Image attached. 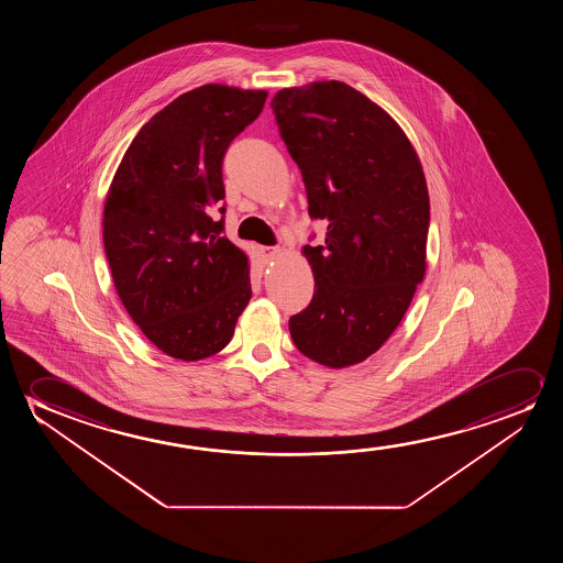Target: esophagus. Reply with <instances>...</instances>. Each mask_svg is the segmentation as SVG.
<instances>
[{"label":"esophagus","instance_id":"esophagus-1","mask_svg":"<svg viewBox=\"0 0 563 563\" xmlns=\"http://www.w3.org/2000/svg\"><path fill=\"white\" fill-rule=\"evenodd\" d=\"M278 254H280V250H278V247H273V246L262 247L263 260H265V262H267V263L273 262V260H277Z\"/></svg>","mask_w":563,"mask_h":563}]
</instances>
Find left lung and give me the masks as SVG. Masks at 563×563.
<instances>
[{"label": "left lung", "mask_w": 563, "mask_h": 563, "mask_svg": "<svg viewBox=\"0 0 563 563\" xmlns=\"http://www.w3.org/2000/svg\"><path fill=\"white\" fill-rule=\"evenodd\" d=\"M271 108L327 223L303 246L316 294L290 317L301 354L331 369L362 363L390 339L427 269L429 190L416 147L375 101L339 80L283 88Z\"/></svg>", "instance_id": "1"}]
</instances>
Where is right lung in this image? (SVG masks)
<instances>
[{"label":"right lung","mask_w":563,"mask_h":563,"mask_svg":"<svg viewBox=\"0 0 563 563\" xmlns=\"http://www.w3.org/2000/svg\"><path fill=\"white\" fill-rule=\"evenodd\" d=\"M265 100V90L227 85L178 96L140 129L109 186L101 224L117 294L175 360L221 352L252 298L247 255L208 208L224 198L227 147Z\"/></svg>","instance_id":"1"}]
</instances>
